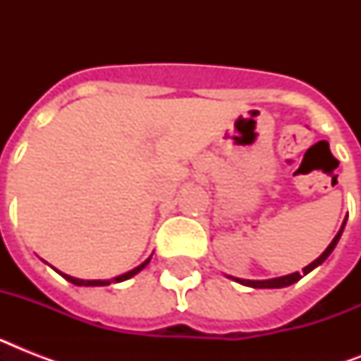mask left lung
Instances as JSON below:
<instances>
[{"mask_svg":"<svg viewBox=\"0 0 361 361\" xmlns=\"http://www.w3.org/2000/svg\"><path fill=\"white\" fill-rule=\"evenodd\" d=\"M345 225H347V219L343 221L341 228H339V232L336 234V238L331 240V243L328 247H326V251L320 255L317 260H313V262L309 264V266H305L303 268L302 273L304 275H307L309 271H313L317 266H320V264L324 262L326 258L330 257L331 251L336 249L337 241H339V238H341L343 231H345ZM228 279L236 281V283H240V285H245V286H251V288H283V286H290L294 285V283H298V281L302 279L303 276L300 274V271H294V274H288V275H283V277H274V279H262V281H252V279H240V277H232V275H226Z\"/></svg>","mask_w":361,"mask_h":361,"instance_id":"left-lung-1","label":"left lung"}]
</instances>
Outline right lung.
I'll return each mask as SVG.
<instances>
[{"label":"right lung","instance_id":"right-lung-1","mask_svg":"<svg viewBox=\"0 0 361 361\" xmlns=\"http://www.w3.org/2000/svg\"><path fill=\"white\" fill-rule=\"evenodd\" d=\"M149 260H152V257L147 258V260H144L140 266H136L135 269H130V271H127V274L118 275V277H114V279H90V281H86V279H76V277H71V275L63 274V271H59V269H56V271H58V274L61 275L63 279H67L69 283H73V285H78V286H106V285H110V283H121V281L130 279L133 275H136L138 271H142V269L146 268L147 264H149Z\"/></svg>","mask_w":361,"mask_h":361}]
</instances>
